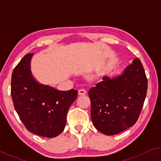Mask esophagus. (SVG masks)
Returning a JSON list of instances; mask_svg holds the SVG:
<instances>
[{"mask_svg": "<svg viewBox=\"0 0 161 161\" xmlns=\"http://www.w3.org/2000/svg\"><path fill=\"white\" fill-rule=\"evenodd\" d=\"M86 94V91L84 89H80L78 90V94L79 95H84Z\"/></svg>", "mask_w": 161, "mask_h": 161, "instance_id": "34e87169", "label": "esophagus"}]
</instances>
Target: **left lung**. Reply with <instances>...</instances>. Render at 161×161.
Wrapping results in <instances>:
<instances>
[{
	"mask_svg": "<svg viewBox=\"0 0 161 161\" xmlns=\"http://www.w3.org/2000/svg\"><path fill=\"white\" fill-rule=\"evenodd\" d=\"M147 91V78L138 58L120 75L104 76L89 91L91 116L95 128L107 136L119 133L135 125Z\"/></svg>",
	"mask_w": 161,
	"mask_h": 161,
	"instance_id": "1",
	"label": "left lung"
}]
</instances>
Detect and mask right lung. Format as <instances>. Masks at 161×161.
I'll use <instances>...</instances> for the list:
<instances>
[{
	"mask_svg": "<svg viewBox=\"0 0 161 161\" xmlns=\"http://www.w3.org/2000/svg\"><path fill=\"white\" fill-rule=\"evenodd\" d=\"M33 55L26 54L13 70L11 95L15 111L28 131L54 138L64 129L68 109L78 91H59L37 82L31 70Z\"/></svg>",
	"mask_w": 161,
	"mask_h": 161,
	"instance_id": "obj_1",
	"label": "right lung"
}]
</instances>
